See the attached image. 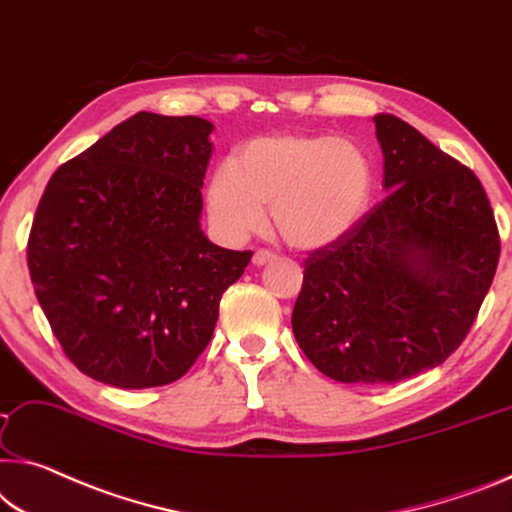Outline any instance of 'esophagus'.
<instances>
[{"label": "esophagus", "mask_w": 512, "mask_h": 512, "mask_svg": "<svg viewBox=\"0 0 512 512\" xmlns=\"http://www.w3.org/2000/svg\"><path fill=\"white\" fill-rule=\"evenodd\" d=\"M274 261H277V254H272L270 249H258L254 254V265L256 267H263V265L274 263Z\"/></svg>", "instance_id": "34e87169"}]
</instances>
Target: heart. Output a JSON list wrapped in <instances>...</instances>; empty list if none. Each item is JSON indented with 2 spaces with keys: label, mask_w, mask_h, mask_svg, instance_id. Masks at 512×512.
Masks as SVG:
<instances>
[{
  "label": "heart",
  "mask_w": 512,
  "mask_h": 512,
  "mask_svg": "<svg viewBox=\"0 0 512 512\" xmlns=\"http://www.w3.org/2000/svg\"><path fill=\"white\" fill-rule=\"evenodd\" d=\"M375 171L368 153L334 135H277L249 141L210 178L208 210L226 238L242 240L265 222L295 249L332 245L371 203Z\"/></svg>",
  "instance_id": "heart-1"
}]
</instances>
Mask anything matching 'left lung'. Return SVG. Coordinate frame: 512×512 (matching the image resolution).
<instances>
[{
    "label": "left lung",
    "instance_id": "8db88e82",
    "mask_svg": "<svg viewBox=\"0 0 512 512\" xmlns=\"http://www.w3.org/2000/svg\"><path fill=\"white\" fill-rule=\"evenodd\" d=\"M389 194L311 251L293 334L320 373L393 384L460 348L497 272L501 242L481 180L393 114L375 116Z\"/></svg>",
    "mask_w": 512,
    "mask_h": 512
}]
</instances>
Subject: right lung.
<instances>
[{
    "label": "right lung",
    "instance_id": "1",
    "mask_svg": "<svg viewBox=\"0 0 512 512\" xmlns=\"http://www.w3.org/2000/svg\"><path fill=\"white\" fill-rule=\"evenodd\" d=\"M210 132L199 116L139 112L45 187L31 283L66 357L93 380L148 389L183 377L251 261L201 231Z\"/></svg>",
    "mask_w": 512,
    "mask_h": 512
}]
</instances>
